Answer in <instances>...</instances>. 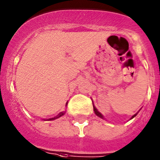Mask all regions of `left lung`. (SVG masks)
<instances>
[{
  "label": "left lung",
  "instance_id": "left-lung-1",
  "mask_svg": "<svg viewBox=\"0 0 160 160\" xmlns=\"http://www.w3.org/2000/svg\"><path fill=\"white\" fill-rule=\"evenodd\" d=\"M93 111H94L95 114H96V115L98 116V117H101V118H102V119H104V117H103V115H102V114L101 113V112H98V109H96V107H95L94 105H93ZM139 111H140V110H139ZM137 114H138V112H137V113H136V114H134V115H133L132 117L131 118H130V120H131V119H132L133 117H136V116H137Z\"/></svg>",
  "mask_w": 160,
  "mask_h": 160
}]
</instances>
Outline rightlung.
I'll use <instances>...</instances> for the list:
<instances>
[{
  "instance_id": "obj_1",
  "label": "right lung",
  "mask_w": 160,
  "mask_h": 160,
  "mask_svg": "<svg viewBox=\"0 0 160 160\" xmlns=\"http://www.w3.org/2000/svg\"><path fill=\"white\" fill-rule=\"evenodd\" d=\"M67 103H68V102H67V103H66V106H67ZM64 114H65V112H59V113L58 114V115L56 116V117H52V118H49V119H43L44 120V121H53V120H55V119H57V118H58V117H62V115H64Z\"/></svg>"
}]
</instances>
